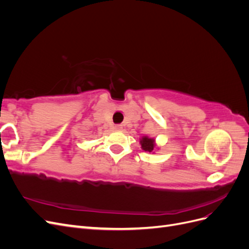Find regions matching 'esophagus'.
I'll list each match as a JSON object with an SVG mask.
<instances>
[{
  "label": "esophagus",
  "instance_id": "esophagus-1",
  "mask_svg": "<svg viewBox=\"0 0 249 249\" xmlns=\"http://www.w3.org/2000/svg\"><path fill=\"white\" fill-rule=\"evenodd\" d=\"M114 130L115 131H123L124 130V125L123 124H116L114 126Z\"/></svg>",
  "mask_w": 249,
  "mask_h": 249
}]
</instances>
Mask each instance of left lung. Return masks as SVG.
I'll return each instance as SVG.
<instances>
[{"label": "left lung", "mask_w": 249, "mask_h": 249, "mask_svg": "<svg viewBox=\"0 0 249 249\" xmlns=\"http://www.w3.org/2000/svg\"><path fill=\"white\" fill-rule=\"evenodd\" d=\"M140 144H141V148L145 152L152 153L154 150V139L148 138V137H142V139L140 140Z\"/></svg>", "instance_id": "left-lung-1"}]
</instances>
